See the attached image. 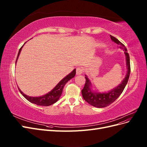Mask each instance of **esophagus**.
Listing matches in <instances>:
<instances>
[{"label":"esophagus","mask_w":147,"mask_h":147,"mask_svg":"<svg viewBox=\"0 0 147 147\" xmlns=\"http://www.w3.org/2000/svg\"><path fill=\"white\" fill-rule=\"evenodd\" d=\"M83 69L82 67H78L77 68V70H76L77 75H80L83 73Z\"/></svg>","instance_id":"1"}]
</instances>
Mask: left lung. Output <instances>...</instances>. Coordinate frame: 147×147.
I'll use <instances>...</instances> for the list:
<instances>
[{
    "label": "left lung",
    "instance_id": "obj_1",
    "mask_svg": "<svg viewBox=\"0 0 147 147\" xmlns=\"http://www.w3.org/2000/svg\"><path fill=\"white\" fill-rule=\"evenodd\" d=\"M110 38L113 42L118 44L119 48L123 49L125 51L124 55L126 56V67L127 69V74L125 78L123 79V80L118 86L107 92H97L92 91L91 90V83L85 75L86 83L83 89L82 90L83 97L84 100L86 101L88 104L97 108H104L105 107H107L118 98V97L121 95L127 83L131 73L129 55L127 52L126 48L121 42H120L117 38L114 37L112 35H110Z\"/></svg>",
    "mask_w": 147,
    "mask_h": 147
}]
</instances>
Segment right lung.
I'll list each match as a JSON object with an SVG mask.
<instances>
[{"label":"right lung","instance_id":"1","mask_svg":"<svg viewBox=\"0 0 147 147\" xmlns=\"http://www.w3.org/2000/svg\"><path fill=\"white\" fill-rule=\"evenodd\" d=\"M23 47V46H22V47L20 49L18 54L17 58L16 60V64ZM75 74H76V69H74L72 72H70L69 75H67L66 77H65L63 80H61L58 83V84H57L51 91H50L49 92H48L47 94L42 96L31 97L24 94V93L18 88L19 91L21 92V94L23 95L26 99L29 100L30 102H31V103L35 104L38 105H41V106L51 105L53 104H55V102H56L57 100H58V99H59V97L62 94V92H63V90L65 84L67 83V82H69L70 79H72L75 77Z\"/></svg>","mask_w":147,"mask_h":147}]
</instances>
